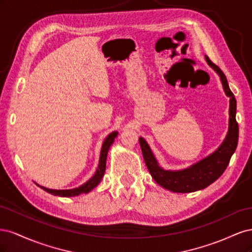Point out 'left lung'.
<instances>
[{
  "mask_svg": "<svg viewBox=\"0 0 252 252\" xmlns=\"http://www.w3.org/2000/svg\"><path fill=\"white\" fill-rule=\"evenodd\" d=\"M206 61H207L209 66H211L218 72L220 81H222L225 94L230 97L229 129H228L225 141L219 147V149L213 152L211 156L205 158L202 161L192 165L187 169L170 171L161 168L155 156L152 155L146 141L143 138H140L139 140L145 164H146L151 177L154 178L158 185L173 192H193L212 184L223 174L230 162V158L236 149V146H238L239 125L235 120L236 100L234 94L230 90L229 85H228L226 75L220 69V67L212 63L208 57H206Z\"/></svg>",
  "mask_w": 252,
  "mask_h": 252,
  "instance_id": "obj_1",
  "label": "left lung"
}]
</instances>
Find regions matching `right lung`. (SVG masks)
I'll return each mask as SVG.
<instances>
[{"label": "right lung", "instance_id": "obj_1", "mask_svg": "<svg viewBox=\"0 0 252 252\" xmlns=\"http://www.w3.org/2000/svg\"><path fill=\"white\" fill-rule=\"evenodd\" d=\"M118 132L113 131L111 132L106 140L103 143V146L101 149V156H100V163H98V167L94 173V175L91 178L89 181H87L85 184H83L82 186L74 188V189H68V190H55V189H48L40 186L42 189H44L45 191H47L48 193H51L53 195H59V196H75L79 195L81 193H87L89 192L90 190H93L98 183L101 182L103 175L105 173V169H106V158H107V154H108V149L111 146V144L113 143L114 139L117 138ZM37 185V184H36ZM39 186V185H37Z\"/></svg>", "mask_w": 252, "mask_h": 252}]
</instances>
